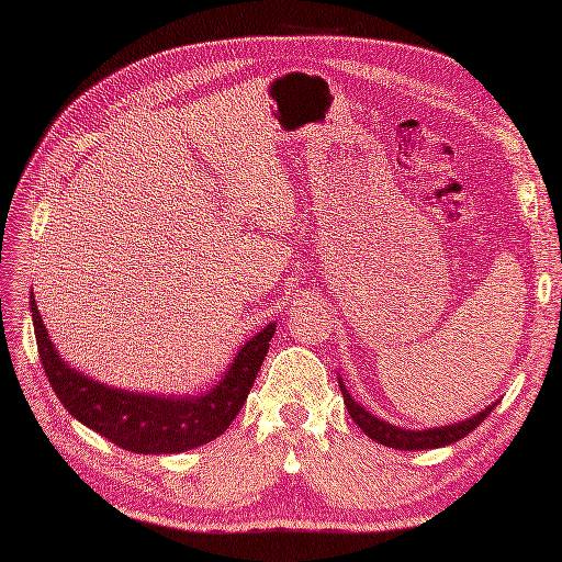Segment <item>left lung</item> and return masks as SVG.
Returning <instances> with one entry per match:
<instances>
[{
	"label": "left lung",
	"mask_w": 562,
	"mask_h": 562,
	"mask_svg": "<svg viewBox=\"0 0 562 562\" xmlns=\"http://www.w3.org/2000/svg\"><path fill=\"white\" fill-rule=\"evenodd\" d=\"M338 384H340V391H342L345 405H348V413H350L352 420L357 423V427H360L369 439L379 441V445L391 447V449H401V451L449 447V445H453V441H459L469 432H473V429L479 427L497 405V403L487 405L485 411L475 413L473 417H469V420H461V423H453V425L427 427V429H403L398 425H391L386 420H381V417H376V415L369 413L367 408H362V405L350 396L348 389H345L342 379H338Z\"/></svg>",
	"instance_id": "left-lung-1"
}]
</instances>
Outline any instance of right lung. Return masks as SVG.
<instances>
[{
	"mask_svg": "<svg viewBox=\"0 0 562 562\" xmlns=\"http://www.w3.org/2000/svg\"><path fill=\"white\" fill-rule=\"evenodd\" d=\"M35 342L45 376L71 417L135 453H178L217 439L241 411L278 324H268L236 352L220 384L198 396H159L101 384L59 357L31 294Z\"/></svg>",
	"mask_w": 562,
	"mask_h": 562,
	"instance_id": "obj_1",
	"label": "right lung"
}]
</instances>
